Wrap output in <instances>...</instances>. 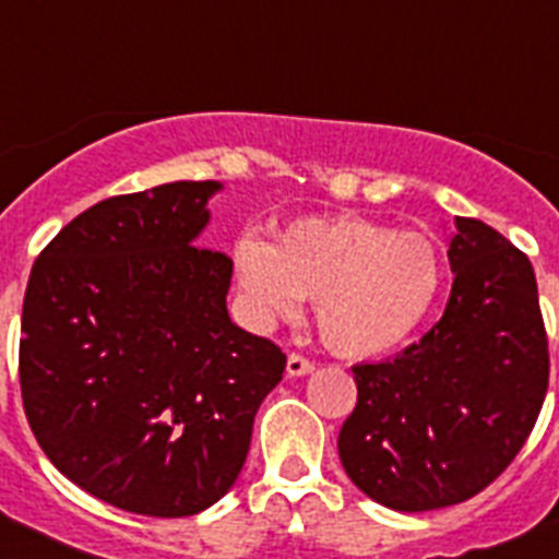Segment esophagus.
Masks as SVG:
<instances>
[{
  "mask_svg": "<svg viewBox=\"0 0 559 559\" xmlns=\"http://www.w3.org/2000/svg\"><path fill=\"white\" fill-rule=\"evenodd\" d=\"M316 369V364L310 358L299 353H290L288 355V374L290 378H302V374H310Z\"/></svg>",
  "mask_w": 559,
  "mask_h": 559,
  "instance_id": "1",
  "label": "esophagus"
}]
</instances>
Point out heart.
<instances>
[{"instance_id":"obj_1","label":"heart","mask_w":559,"mask_h":559,"mask_svg":"<svg viewBox=\"0 0 559 559\" xmlns=\"http://www.w3.org/2000/svg\"><path fill=\"white\" fill-rule=\"evenodd\" d=\"M235 271L260 322L294 319L316 299L328 347L353 358L412 338L442 288V260L428 237L347 215L294 221L274 246L240 237Z\"/></svg>"}]
</instances>
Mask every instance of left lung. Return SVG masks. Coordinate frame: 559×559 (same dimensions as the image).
Instances as JSON below:
<instances>
[{
	"label": "left lung",
	"mask_w": 559,
	"mask_h": 559,
	"mask_svg": "<svg viewBox=\"0 0 559 559\" xmlns=\"http://www.w3.org/2000/svg\"><path fill=\"white\" fill-rule=\"evenodd\" d=\"M445 313L392 360L353 367L358 403L338 433L347 476L397 512L462 503L521 453L549 389V338L530 257L456 218Z\"/></svg>",
	"instance_id": "obj_1"
}]
</instances>
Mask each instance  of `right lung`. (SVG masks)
<instances>
[{
  "instance_id": "add662e5",
  "label": "right lung",
  "mask_w": 559,
  "mask_h": 559,
  "mask_svg": "<svg viewBox=\"0 0 559 559\" xmlns=\"http://www.w3.org/2000/svg\"><path fill=\"white\" fill-rule=\"evenodd\" d=\"M218 181L114 195L29 271L19 341L27 423L100 501L187 518L224 498L285 353L226 313L231 257L199 246Z\"/></svg>"
}]
</instances>
